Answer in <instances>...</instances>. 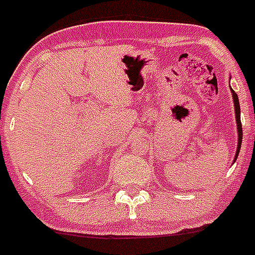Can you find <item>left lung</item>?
Returning <instances> with one entry per match:
<instances>
[{
	"instance_id": "1",
	"label": "left lung",
	"mask_w": 255,
	"mask_h": 255,
	"mask_svg": "<svg viewBox=\"0 0 255 255\" xmlns=\"http://www.w3.org/2000/svg\"><path fill=\"white\" fill-rule=\"evenodd\" d=\"M232 93H233L234 108H236V122H237V130H238V148H237V154H236V158H234V159H237L238 152H240V148H241V143H242V125H241V117H240V103H238V96L234 91H232Z\"/></svg>"
}]
</instances>
